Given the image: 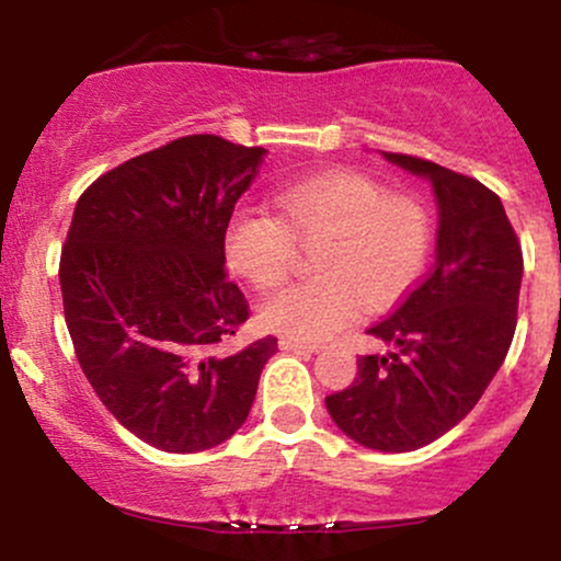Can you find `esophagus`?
Wrapping results in <instances>:
<instances>
[{"label": "esophagus", "mask_w": 561, "mask_h": 561, "mask_svg": "<svg viewBox=\"0 0 561 561\" xmlns=\"http://www.w3.org/2000/svg\"><path fill=\"white\" fill-rule=\"evenodd\" d=\"M279 347L282 351H295V353H319V345H306V343H298V340H289V337H282Z\"/></svg>", "instance_id": "obj_1"}]
</instances>
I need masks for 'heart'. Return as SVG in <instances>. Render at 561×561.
<instances>
[{
	"instance_id": "heart-1",
	"label": "heart",
	"mask_w": 561,
	"mask_h": 561,
	"mask_svg": "<svg viewBox=\"0 0 561 561\" xmlns=\"http://www.w3.org/2000/svg\"><path fill=\"white\" fill-rule=\"evenodd\" d=\"M282 218L242 208L229 218L227 261L255 287H276L293 268L298 242H319L321 279L289 285L259 306L266 330L321 343L369 306L403 293L427 259L430 221L416 199L388 195L362 171H321L276 192Z\"/></svg>"
}]
</instances>
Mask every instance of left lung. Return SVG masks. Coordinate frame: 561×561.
Wrapping results in <instances>:
<instances>
[{"mask_svg": "<svg viewBox=\"0 0 561 561\" xmlns=\"http://www.w3.org/2000/svg\"><path fill=\"white\" fill-rule=\"evenodd\" d=\"M382 158L433 186L435 266L366 330L390 351L358 358L353 385L327 396V411L358 446L403 454L454 430L504 364L517 327L523 250L488 186L430 160Z\"/></svg>", "mask_w": 561, "mask_h": 561, "instance_id": "obj_1", "label": "left lung"}]
</instances>
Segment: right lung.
<instances>
[{"mask_svg": "<svg viewBox=\"0 0 561 561\" xmlns=\"http://www.w3.org/2000/svg\"><path fill=\"white\" fill-rule=\"evenodd\" d=\"M266 150L173 139L126 160L79 197L60 255L76 358L131 435L169 454L229 440L255 401L276 337L224 356L248 321L227 279L229 218Z\"/></svg>", "mask_w": 561, "mask_h": 561, "instance_id": "1", "label": "right lung"}]
</instances>
